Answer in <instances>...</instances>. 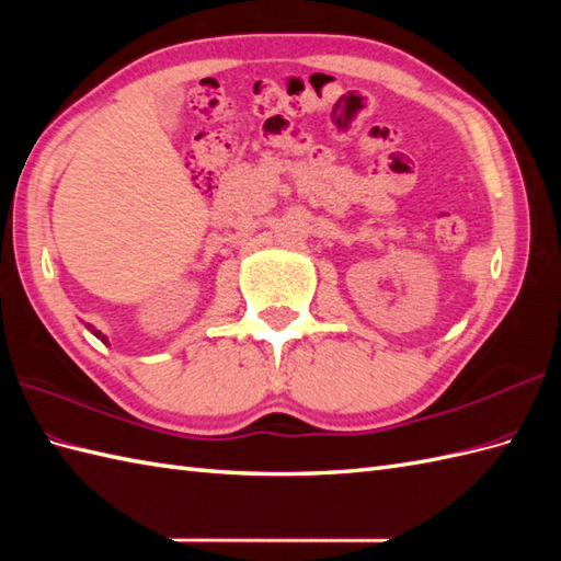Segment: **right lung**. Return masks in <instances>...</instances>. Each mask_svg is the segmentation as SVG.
<instances>
[{
    "label": "right lung",
    "mask_w": 561,
    "mask_h": 561,
    "mask_svg": "<svg viewBox=\"0 0 561 561\" xmlns=\"http://www.w3.org/2000/svg\"><path fill=\"white\" fill-rule=\"evenodd\" d=\"M87 328H89V330H91V332H93V335H96V337H99V340H101V342H105V344H108V337H105V335H103V332H101V330H96V328H93V325H87Z\"/></svg>",
    "instance_id": "obj_1"
}]
</instances>
